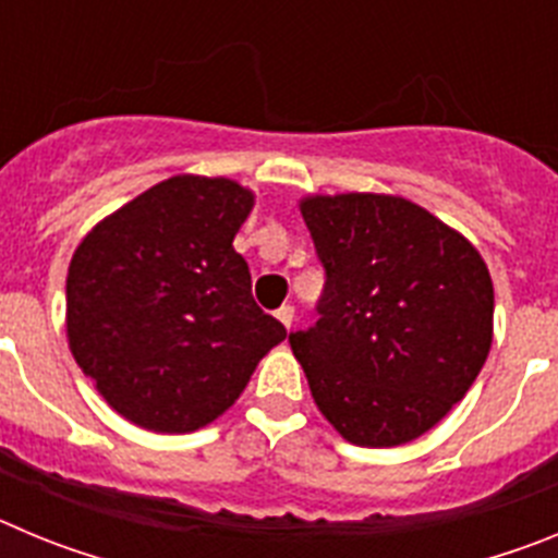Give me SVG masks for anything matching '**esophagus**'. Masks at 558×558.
<instances>
[{
  "instance_id": "obj_1",
  "label": "esophagus",
  "mask_w": 558,
  "mask_h": 558,
  "mask_svg": "<svg viewBox=\"0 0 558 558\" xmlns=\"http://www.w3.org/2000/svg\"><path fill=\"white\" fill-rule=\"evenodd\" d=\"M276 318H279V322L284 324V327H293V318H295V310L290 307V304H282V307L276 310Z\"/></svg>"
}]
</instances>
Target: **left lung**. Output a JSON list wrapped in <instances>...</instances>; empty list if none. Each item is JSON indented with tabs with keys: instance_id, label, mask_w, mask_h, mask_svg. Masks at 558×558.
I'll return each mask as SVG.
<instances>
[{
	"instance_id": "left-lung-1",
	"label": "left lung",
	"mask_w": 558,
	"mask_h": 558,
	"mask_svg": "<svg viewBox=\"0 0 558 558\" xmlns=\"http://www.w3.org/2000/svg\"><path fill=\"white\" fill-rule=\"evenodd\" d=\"M324 268L318 322L290 335L315 405L360 447L413 441L470 391L492 347L481 254L391 195L302 201Z\"/></svg>"
}]
</instances>
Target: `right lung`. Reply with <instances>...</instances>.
I'll return each mask as SVG.
<instances>
[{"instance_id":"add662e5","label":"right lung","mask_w":558,"mask_h":558,"mask_svg":"<svg viewBox=\"0 0 558 558\" xmlns=\"http://www.w3.org/2000/svg\"><path fill=\"white\" fill-rule=\"evenodd\" d=\"M254 195L175 175L88 231L66 276L69 347L108 405L156 433L218 418L288 329L231 240Z\"/></svg>"}]
</instances>
